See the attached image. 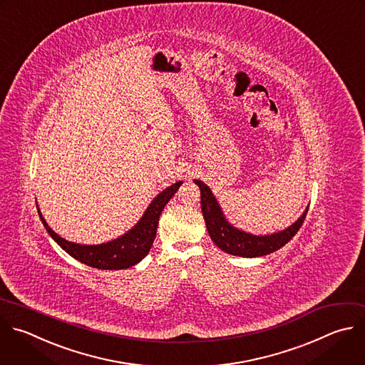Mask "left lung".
Instances as JSON below:
<instances>
[{"mask_svg": "<svg viewBox=\"0 0 365 365\" xmlns=\"http://www.w3.org/2000/svg\"><path fill=\"white\" fill-rule=\"evenodd\" d=\"M193 182L200 189V206L210 239L219 250L235 257L257 258L281 250L299 230L308 212V209H305L298 220L284 230L269 235H254L233 226L226 219L219 202L207 185L197 179Z\"/></svg>", "mask_w": 365, "mask_h": 365, "instance_id": "1", "label": "left lung"}]
</instances>
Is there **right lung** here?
<instances>
[{
  "mask_svg": "<svg viewBox=\"0 0 365 365\" xmlns=\"http://www.w3.org/2000/svg\"><path fill=\"white\" fill-rule=\"evenodd\" d=\"M182 183L183 182L179 180L172 186L166 187L163 192H160L150 202L139 222L125 235L100 245H80L76 244V242L66 240L48 226V223L40 212L38 205L37 210L48 235L57 242V245H60L63 251H66L74 259L97 269H126L139 264L149 254L153 245V240L156 237V229L160 213L165 209L166 203L178 192Z\"/></svg>",
  "mask_w": 365,
  "mask_h": 365,
  "instance_id": "obj_1",
  "label": "right lung"
}]
</instances>
